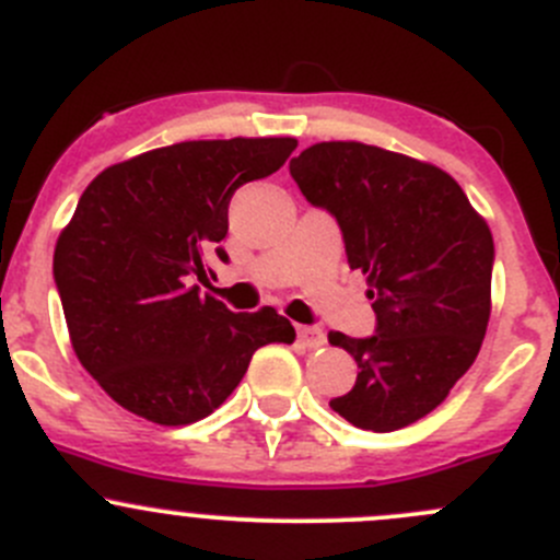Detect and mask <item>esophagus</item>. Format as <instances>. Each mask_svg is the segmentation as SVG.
<instances>
[{
	"mask_svg": "<svg viewBox=\"0 0 560 560\" xmlns=\"http://www.w3.org/2000/svg\"><path fill=\"white\" fill-rule=\"evenodd\" d=\"M298 339H301V345L308 347V350H317V347L325 345V334L317 325H298Z\"/></svg>",
	"mask_w": 560,
	"mask_h": 560,
	"instance_id": "1",
	"label": "esophagus"
}]
</instances>
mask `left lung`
Masks as SVG:
<instances>
[{"instance_id":"1","label":"left lung","mask_w":560,"mask_h":560,"mask_svg":"<svg viewBox=\"0 0 560 560\" xmlns=\"http://www.w3.org/2000/svg\"><path fill=\"white\" fill-rule=\"evenodd\" d=\"M314 208L336 219L363 270L374 334H330L358 377L330 407L352 427L394 432L435 410L479 355L495 246L454 177L390 150L319 142L290 161Z\"/></svg>"}]
</instances>
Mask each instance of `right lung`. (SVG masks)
Masks as SVG:
<instances>
[{"instance_id": "1", "label": "right lung", "mask_w": 560, "mask_h": 560, "mask_svg": "<svg viewBox=\"0 0 560 560\" xmlns=\"http://www.w3.org/2000/svg\"><path fill=\"white\" fill-rule=\"evenodd\" d=\"M295 139L180 142L103 170L54 248V281L81 366L117 405L153 424L210 416L254 352L292 345L290 319L235 314L197 287L243 183L284 166Z\"/></svg>"}]
</instances>
